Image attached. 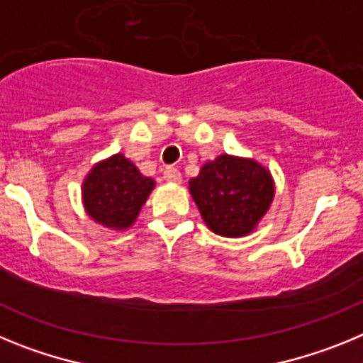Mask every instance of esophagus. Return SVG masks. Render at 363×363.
<instances>
[{"mask_svg": "<svg viewBox=\"0 0 363 363\" xmlns=\"http://www.w3.org/2000/svg\"><path fill=\"white\" fill-rule=\"evenodd\" d=\"M163 178L169 184H179L182 182V172L178 169H174V167H167L165 171H163Z\"/></svg>", "mask_w": 363, "mask_h": 363, "instance_id": "obj_1", "label": "esophagus"}]
</instances>
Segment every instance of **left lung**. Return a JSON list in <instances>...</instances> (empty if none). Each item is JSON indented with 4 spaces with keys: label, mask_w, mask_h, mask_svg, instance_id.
<instances>
[{
    "label": "left lung",
    "mask_w": 363,
    "mask_h": 363,
    "mask_svg": "<svg viewBox=\"0 0 363 363\" xmlns=\"http://www.w3.org/2000/svg\"><path fill=\"white\" fill-rule=\"evenodd\" d=\"M189 192L214 234L242 238L267 214L274 200V179L256 160L220 154L189 182Z\"/></svg>",
    "instance_id": "left-lung-1"
}]
</instances>
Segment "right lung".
<instances>
[{"mask_svg":"<svg viewBox=\"0 0 363 363\" xmlns=\"http://www.w3.org/2000/svg\"><path fill=\"white\" fill-rule=\"evenodd\" d=\"M154 185V179L143 176L123 154H112L96 163L83 179V207L99 225L125 230L136 221Z\"/></svg>","mask_w":363,"mask_h":363,"instance_id":"1","label":"right lung"}]
</instances>
